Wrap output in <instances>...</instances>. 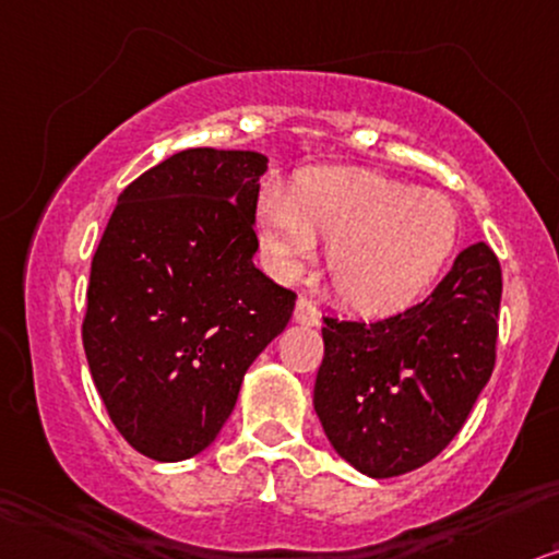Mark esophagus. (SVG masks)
<instances>
[{
  "label": "esophagus",
  "instance_id": "1",
  "mask_svg": "<svg viewBox=\"0 0 559 559\" xmlns=\"http://www.w3.org/2000/svg\"><path fill=\"white\" fill-rule=\"evenodd\" d=\"M294 320L299 324H320V309H317L307 296H299V299H296Z\"/></svg>",
  "mask_w": 559,
  "mask_h": 559
}]
</instances>
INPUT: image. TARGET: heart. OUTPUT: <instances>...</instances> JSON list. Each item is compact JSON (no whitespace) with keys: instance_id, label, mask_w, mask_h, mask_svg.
I'll list each match as a JSON object with an SVG mask.
<instances>
[{"instance_id":"b5f03b06","label":"heart","mask_w":559,"mask_h":559,"mask_svg":"<svg viewBox=\"0 0 559 559\" xmlns=\"http://www.w3.org/2000/svg\"><path fill=\"white\" fill-rule=\"evenodd\" d=\"M258 237L284 273L312 263L330 239L324 271L332 294L364 314L407 309L441 275L459 247V214L443 195L358 167H317L292 193L265 188Z\"/></svg>"}]
</instances>
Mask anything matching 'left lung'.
Returning <instances> with one entry per match:
<instances>
[{"label":"left lung","instance_id":"left-lung-1","mask_svg":"<svg viewBox=\"0 0 559 559\" xmlns=\"http://www.w3.org/2000/svg\"><path fill=\"white\" fill-rule=\"evenodd\" d=\"M500 294L498 258L477 242L405 312L322 317L314 409L332 449L369 477L405 475L441 454L496 366Z\"/></svg>","mask_w":559,"mask_h":559}]
</instances>
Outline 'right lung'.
I'll return each mask as SVG.
<instances>
[{
    "label": "right lung",
    "mask_w": 559,
    "mask_h": 559,
    "mask_svg": "<svg viewBox=\"0 0 559 559\" xmlns=\"http://www.w3.org/2000/svg\"><path fill=\"white\" fill-rule=\"evenodd\" d=\"M267 159L186 150L118 195L92 258L82 343L112 426L139 454L182 462L218 436L245 371L296 294L258 271Z\"/></svg>",
    "instance_id": "obj_1"
}]
</instances>
